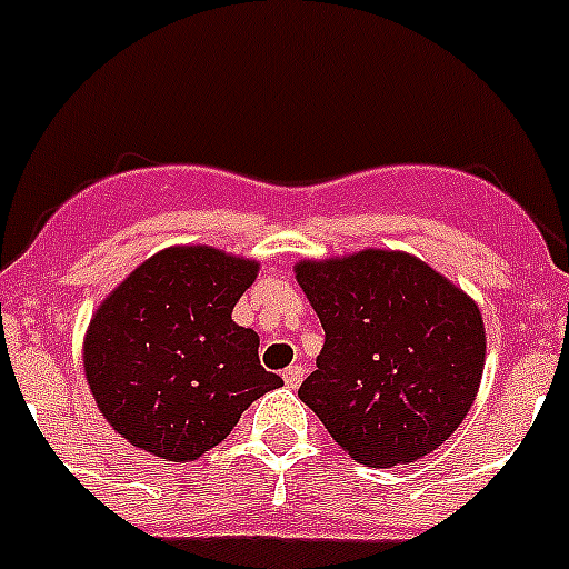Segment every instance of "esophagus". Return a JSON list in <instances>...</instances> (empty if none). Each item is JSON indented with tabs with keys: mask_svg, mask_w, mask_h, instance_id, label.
<instances>
[{
	"mask_svg": "<svg viewBox=\"0 0 569 569\" xmlns=\"http://www.w3.org/2000/svg\"><path fill=\"white\" fill-rule=\"evenodd\" d=\"M281 376H284V385H288V387H299L301 379H305V367H301V365H290L288 370H284V373H281Z\"/></svg>",
	"mask_w": 569,
	"mask_h": 569,
	"instance_id": "34e87169",
	"label": "esophagus"
}]
</instances>
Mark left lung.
<instances>
[{"label": "left lung", "instance_id": "1", "mask_svg": "<svg viewBox=\"0 0 569 569\" xmlns=\"http://www.w3.org/2000/svg\"><path fill=\"white\" fill-rule=\"evenodd\" d=\"M296 281L325 328L299 399L359 465H410L470 413L485 373L479 305L401 250L296 261Z\"/></svg>", "mask_w": 569, "mask_h": 569}]
</instances>
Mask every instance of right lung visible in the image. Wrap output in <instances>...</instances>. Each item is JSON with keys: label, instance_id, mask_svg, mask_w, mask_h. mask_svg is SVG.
Segmentation results:
<instances>
[{"label": "right lung", "instance_id": "1", "mask_svg": "<svg viewBox=\"0 0 569 569\" xmlns=\"http://www.w3.org/2000/svg\"><path fill=\"white\" fill-rule=\"evenodd\" d=\"M256 276V259L176 244L104 296L84 333V379L124 441L184 465L284 385L261 367L259 333L233 321Z\"/></svg>", "mask_w": 569, "mask_h": 569}]
</instances>
